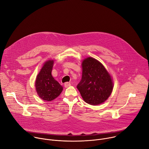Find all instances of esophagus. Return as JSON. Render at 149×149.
<instances>
[{
    "mask_svg": "<svg viewBox=\"0 0 149 149\" xmlns=\"http://www.w3.org/2000/svg\"><path fill=\"white\" fill-rule=\"evenodd\" d=\"M64 85H65V87L66 88H67V87H69V86H71V84H70V82H66Z\"/></svg>",
    "mask_w": 149,
    "mask_h": 149,
    "instance_id": "obj_1",
    "label": "esophagus"
}]
</instances>
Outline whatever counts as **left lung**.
I'll use <instances>...</instances> for the list:
<instances>
[{
	"label": "left lung",
	"mask_w": 149,
	"mask_h": 149,
	"mask_svg": "<svg viewBox=\"0 0 149 149\" xmlns=\"http://www.w3.org/2000/svg\"><path fill=\"white\" fill-rule=\"evenodd\" d=\"M81 79L77 86L83 100L91 105L100 104L111 95L113 84L103 65L93 57L82 62Z\"/></svg>",
	"instance_id": "obj_1"
}]
</instances>
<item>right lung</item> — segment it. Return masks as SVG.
Instances as JSON below:
<instances>
[{
    "label": "right lung",
    "mask_w": 149,
    "mask_h": 149,
    "mask_svg": "<svg viewBox=\"0 0 149 149\" xmlns=\"http://www.w3.org/2000/svg\"><path fill=\"white\" fill-rule=\"evenodd\" d=\"M53 61L46 62L38 74L35 87L39 96L45 101H52L58 97L63 91V87L52 76Z\"/></svg>",
    "instance_id": "add662e5"
}]
</instances>
